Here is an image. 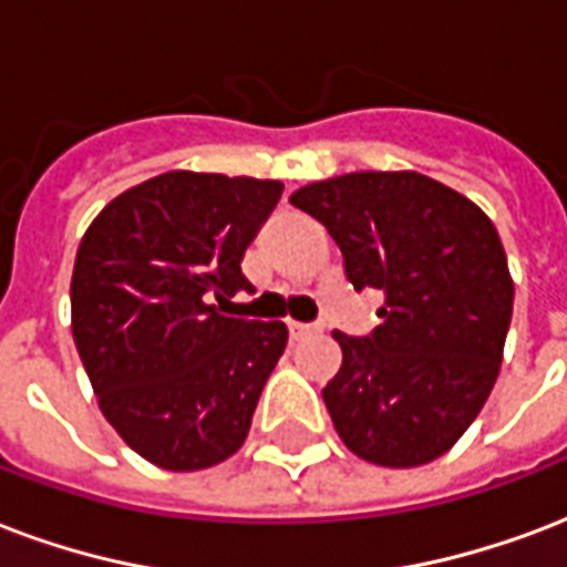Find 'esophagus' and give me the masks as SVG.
Here are the masks:
<instances>
[{"mask_svg":"<svg viewBox=\"0 0 567 567\" xmlns=\"http://www.w3.org/2000/svg\"><path fill=\"white\" fill-rule=\"evenodd\" d=\"M323 330V323H300V321H288V332H291L293 341L306 339V336H318Z\"/></svg>","mask_w":567,"mask_h":567,"instance_id":"34e87169","label":"esophagus"}]
</instances>
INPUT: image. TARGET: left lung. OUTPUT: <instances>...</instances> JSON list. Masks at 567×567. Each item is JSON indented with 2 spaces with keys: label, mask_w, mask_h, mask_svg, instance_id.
<instances>
[{
  "label": "left lung",
  "mask_w": 567,
  "mask_h": 567,
  "mask_svg": "<svg viewBox=\"0 0 567 567\" xmlns=\"http://www.w3.org/2000/svg\"><path fill=\"white\" fill-rule=\"evenodd\" d=\"M353 291L383 293L369 336L332 332L339 374L323 404L344 446L380 466H419L455 446L499 374L514 285L494 223L419 172H353L297 189Z\"/></svg>",
  "instance_id": "8db88e82"
}]
</instances>
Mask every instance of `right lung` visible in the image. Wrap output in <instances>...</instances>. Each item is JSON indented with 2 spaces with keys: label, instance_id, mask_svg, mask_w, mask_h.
Listing matches in <instances>:
<instances>
[{
  "label": "right lung",
  "instance_id": "add662e5",
  "mask_svg": "<svg viewBox=\"0 0 567 567\" xmlns=\"http://www.w3.org/2000/svg\"><path fill=\"white\" fill-rule=\"evenodd\" d=\"M282 198L279 181L166 172L94 219L71 279L73 341L106 422L175 473L244 446L285 323L231 318L246 246Z\"/></svg>",
  "mask_w": 567,
  "mask_h": 567
}]
</instances>
